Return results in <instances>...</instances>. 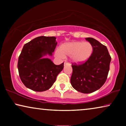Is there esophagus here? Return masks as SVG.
Returning <instances> with one entry per match:
<instances>
[{"mask_svg":"<svg viewBox=\"0 0 126 126\" xmlns=\"http://www.w3.org/2000/svg\"><path fill=\"white\" fill-rule=\"evenodd\" d=\"M68 64H69V63H68V62H65L64 63V66H65L66 65H68Z\"/></svg>","mask_w":126,"mask_h":126,"instance_id":"34e87169","label":"esophagus"}]
</instances>
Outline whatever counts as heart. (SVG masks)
Segmentation results:
<instances>
[{
    "label": "heart",
    "instance_id": "b5f03b06",
    "mask_svg": "<svg viewBox=\"0 0 126 126\" xmlns=\"http://www.w3.org/2000/svg\"><path fill=\"white\" fill-rule=\"evenodd\" d=\"M93 52V46L88 42H72L63 44L60 49H57L56 56L63 58L65 56H70L75 63H82L89 59Z\"/></svg>",
    "mask_w": 126,
    "mask_h": 126
}]
</instances>
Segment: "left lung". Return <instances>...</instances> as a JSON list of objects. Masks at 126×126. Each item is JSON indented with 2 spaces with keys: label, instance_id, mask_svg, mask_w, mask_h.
I'll return each instance as SVG.
<instances>
[{
  "label": "left lung",
  "instance_id": "obj_1",
  "mask_svg": "<svg viewBox=\"0 0 126 126\" xmlns=\"http://www.w3.org/2000/svg\"><path fill=\"white\" fill-rule=\"evenodd\" d=\"M85 39L92 44V54L85 63L72 65L73 72L70 83L79 92L90 94L104 85L107 79L111 57L106 46L92 38Z\"/></svg>",
  "mask_w": 126,
  "mask_h": 126
}]
</instances>
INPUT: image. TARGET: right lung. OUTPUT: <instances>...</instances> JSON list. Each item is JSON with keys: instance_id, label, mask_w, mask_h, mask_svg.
I'll use <instances>...</instances> for the list:
<instances>
[{"instance_id": "right-lung-1", "label": "right lung", "mask_w": 126, "mask_h": 126, "mask_svg": "<svg viewBox=\"0 0 126 126\" xmlns=\"http://www.w3.org/2000/svg\"><path fill=\"white\" fill-rule=\"evenodd\" d=\"M54 37L40 36L24 45L18 62L20 80L28 88L42 92L51 88L63 63L55 65L50 59L43 57L52 55L57 44Z\"/></svg>"}]
</instances>
